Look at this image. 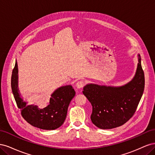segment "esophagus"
Masks as SVG:
<instances>
[{
	"instance_id": "obj_1",
	"label": "esophagus",
	"mask_w": 155,
	"mask_h": 155,
	"mask_svg": "<svg viewBox=\"0 0 155 155\" xmlns=\"http://www.w3.org/2000/svg\"><path fill=\"white\" fill-rule=\"evenodd\" d=\"M85 85V83L83 80H80L78 81V83H76V87L78 88H82L84 87V86Z\"/></svg>"
}]
</instances>
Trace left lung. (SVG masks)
I'll use <instances>...</instances> for the list:
<instances>
[{"instance_id":"8db88e82","label":"left lung","mask_w":155,"mask_h":155,"mask_svg":"<svg viewBox=\"0 0 155 155\" xmlns=\"http://www.w3.org/2000/svg\"><path fill=\"white\" fill-rule=\"evenodd\" d=\"M144 87V72L140 55L135 76L127 85L120 87L86 85L83 93L92 106V122L102 129H113L125 124L137 110Z\"/></svg>"}]
</instances>
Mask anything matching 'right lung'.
<instances>
[{
    "label": "right lung",
    "instance_id": "add662e5",
    "mask_svg": "<svg viewBox=\"0 0 155 155\" xmlns=\"http://www.w3.org/2000/svg\"><path fill=\"white\" fill-rule=\"evenodd\" d=\"M17 73V64L15 63L12 71L11 86L22 118L32 126L44 130H54L61 126L66 119L70 103L76 94L72 87L67 85L58 88L51 94L49 105L44 109H39L34 105L27 106L18 94Z\"/></svg>",
    "mask_w": 155,
    "mask_h": 155
}]
</instances>
